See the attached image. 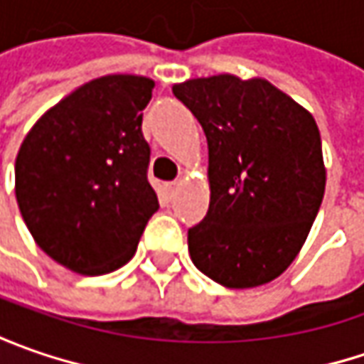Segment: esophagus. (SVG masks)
<instances>
[{
  "mask_svg": "<svg viewBox=\"0 0 364 364\" xmlns=\"http://www.w3.org/2000/svg\"><path fill=\"white\" fill-rule=\"evenodd\" d=\"M178 182H166L164 186H161V190H164V194H166V198H174L176 192H178Z\"/></svg>",
  "mask_w": 364,
  "mask_h": 364,
  "instance_id": "34e87169",
  "label": "esophagus"
}]
</instances>
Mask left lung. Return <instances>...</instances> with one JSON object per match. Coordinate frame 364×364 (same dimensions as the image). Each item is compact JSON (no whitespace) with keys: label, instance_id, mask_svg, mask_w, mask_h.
I'll return each instance as SVG.
<instances>
[{"label":"left lung","instance_id":"obj_1","mask_svg":"<svg viewBox=\"0 0 364 364\" xmlns=\"http://www.w3.org/2000/svg\"><path fill=\"white\" fill-rule=\"evenodd\" d=\"M172 91L208 141L210 204L188 229L192 263L225 287L263 286L300 253L322 204L314 117L263 78H192Z\"/></svg>","mask_w":364,"mask_h":364}]
</instances>
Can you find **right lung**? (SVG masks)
<instances>
[{
  "label": "right lung",
  "mask_w": 364,
  "mask_h": 364,
  "mask_svg": "<svg viewBox=\"0 0 364 364\" xmlns=\"http://www.w3.org/2000/svg\"><path fill=\"white\" fill-rule=\"evenodd\" d=\"M154 80L95 78L44 113L16 158V198L38 247L60 265L101 275L133 257L160 208L141 133Z\"/></svg>",
  "instance_id": "right-lung-1"
}]
</instances>
